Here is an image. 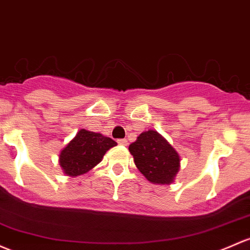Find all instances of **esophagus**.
I'll return each instance as SVG.
<instances>
[{"instance_id": "esophagus-1", "label": "esophagus", "mask_w": 250, "mask_h": 250, "mask_svg": "<svg viewBox=\"0 0 250 250\" xmlns=\"http://www.w3.org/2000/svg\"><path fill=\"white\" fill-rule=\"evenodd\" d=\"M118 145H123V146H127L128 145V141L125 139H118L117 140Z\"/></svg>"}]
</instances>
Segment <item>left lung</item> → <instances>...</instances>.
<instances>
[{
  "mask_svg": "<svg viewBox=\"0 0 250 250\" xmlns=\"http://www.w3.org/2000/svg\"><path fill=\"white\" fill-rule=\"evenodd\" d=\"M139 171L154 185H170L180 170V156L175 148L154 130H146L129 145Z\"/></svg>",
  "mask_w": 250,
  "mask_h": 250,
  "instance_id": "1",
  "label": "left lung"
}]
</instances>
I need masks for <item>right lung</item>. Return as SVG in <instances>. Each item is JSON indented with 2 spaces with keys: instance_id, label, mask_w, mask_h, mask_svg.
<instances>
[{
  "instance_id": "right-lung-1",
  "label": "right lung",
  "mask_w": 250,
  "mask_h": 250,
  "mask_svg": "<svg viewBox=\"0 0 250 250\" xmlns=\"http://www.w3.org/2000/svg\"><path fill=\"white\" fill-rule=\"evenodd\" d=\"M116 145V141L107 136L80 129L60 153V165L65 175H83L101 163L106 151Z\"/></svg>"
}]
</instances>
